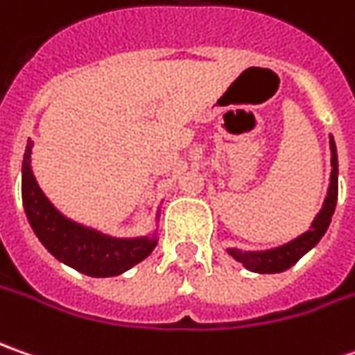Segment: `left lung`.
<instances>
[{
  "label": "left lung",
  "instance_id": "obj_1",
  "mask_svg": "<svg viewBox=\"0 0 355 355\" xmlns=\"http://www.w3.org/2000/svg\"><path fill=\"white\" fill-rule=\"evenodd\" d=\"M330 184L326 190V198L322 202L320 212L314 216L311 227L295 239H291L283 245H277L271 250H239L227 248V253L239 261L251 273H283L288 267H293L300 257L322 239L326 230L332 222V214L336 210L338 200V153L334 137L330 135Z\"/></svg>",
  "mask_w": 355,
  "mask_h": 355
}]
</instances>
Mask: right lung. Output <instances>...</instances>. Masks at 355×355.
Instances as JSON below:
<instances>
[{"label":"right lung","instance_id":"obj_1","mask_svg":"<svg viewBox=\"0 0 355 355\" xmlns=\"http://www.w3.org/2000/svg\"><path fill=\"white\" fill-rule=\"evenodd\" d=\"M33 141H27L21 166L23 208L35 236L55 259L88 277H116L149 257L159 243L157 227L147 236L116 238L64 216L46 198L31 166ZM161 208L155 222H159ZM157 226V224H155Z\"/></svg>","mask_w":355,"mask_h":355}]
</instances>
